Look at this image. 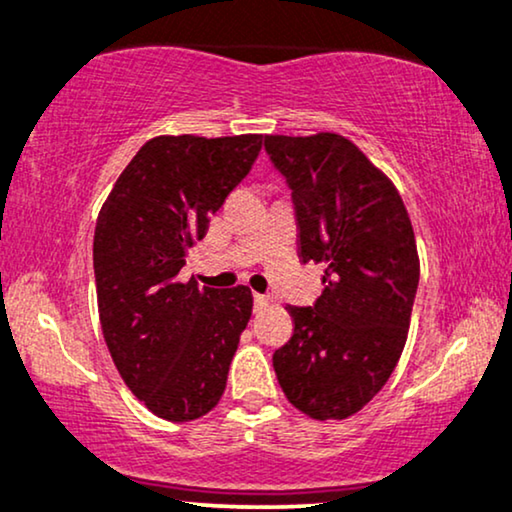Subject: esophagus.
Returning <instances> with one entry per match:
<instances>
[{
  "label": "esophagus",
  "instance_id": "esophagus-1",
  "mask_svg": "<svg viewBox=\"0 0 512 512\" xmlns=\"http://www.w3.org/2000/svg\"><path fill=\"white\" fill-rule=\"evenodd\" d=\"M271 300H269V295H260V293H255V309H262V307H267Z\"/></svg>",
  "mask_w": 512,
  "mask_h": 512
}]
</instances>
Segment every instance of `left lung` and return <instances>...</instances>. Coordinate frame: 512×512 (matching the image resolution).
<instances>
[{
  "mask_svg": "<svg viewBox=\"0 0 512 512\" xmlns=\"http://www.w3.org/2000/svg\"><path fill=\"white\" fill-rule=\"evenodd\" d=\"M286 177L300 260L323 264L314 307H286L293 335L274 352L290 404L342 420L383 390L404 352L420 262L399 191L352 141L333 132L264 137Z\"/></svg>",
  "mask_w": 512,
  "mask_h": 512,
  "instance_id": "obj_1",
  "label": "left lung"
}]
</instances>
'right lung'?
<instances>
[{
    "label": "right lung",
    "mask_w": 512,
    "mask_h": 512,
    "mask_svg": "<svg viewBox=\"0 0 512 512\" xmlns=\"http://www.w3.org/2000/svg\"><path fill=\"white\" fill-rule=\"evenodd\" d=\"M260 148L262 134L155 137L129 160L96 219L103 338L125 385L163 420L189 423L224 394L252 293L200 290L177 276Z\"/></svg>",
    "instance_id": "1"
}]
</instances>
